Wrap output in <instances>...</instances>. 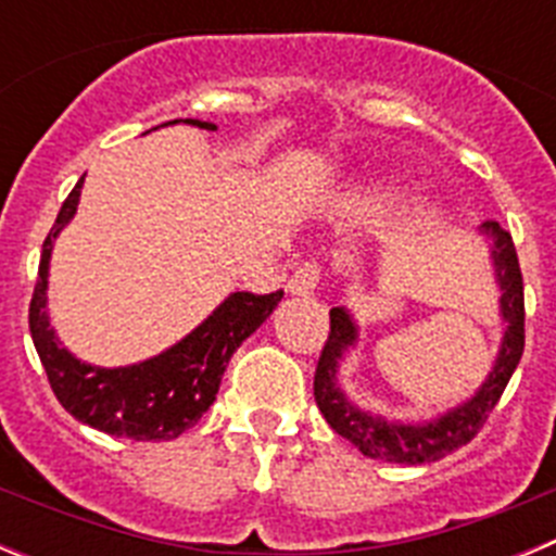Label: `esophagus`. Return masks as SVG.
Returning <instances> with one entry per match:
<instances>
[{
    "instance_id": "34e87169",
    "label": "esophagus",
    "mask_w": 556,
    "mask_h": 556,
    "mask_svg": "<svg viewBox=\"0 0 556 556\" xmlns=\"http://www.w3.org/2000/svg\"><path fill=\"white\" fill-rule=\"evenodd\" d=\"M323 281V267L317 262H303L301 267L294 269L292 275H289V283H287V292L292 294H314V289L320 287Z\"/></svg>"
}]
</instances>
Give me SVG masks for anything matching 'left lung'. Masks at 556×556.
<instances>
[{
    "label": "left lung",
    "instance_id": "obj_1",
    "mask_svg": "<svg viewBox=\"0 0 556 556\" xmlns=\"http://www.w3.org/2000/svg\"><path fill=\"white\" fill-rule=\"evenodd\" d=\"M481 230L493 239V264L495 278L501 287V317L507 323V331L501 339V351L495 358L493 372L479 387L470 401L456 409L445 412L429 424H392L384 417L358 409L345 397L342 387L337 384L339 358L356 342V323L345 308H331V331L323 345L320 362L314 370V401L320 406L323 417L328 420L339 437L356 445L370 459L397 462V465H424L448 456L451 451L468 445L481 426L488 424L490 412L495 409L498 397L507 390L509 378L523 356V275H520L518 253L509 230L498 223H484Z\"/></svg>",
    "mask_w": 556,
    "mask_h": 556
}]
</instances>
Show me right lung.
I'll return each instance as SVG.
<instances>
[{"label": "right lung", "mask_w": 556, "mask_h": 556, "mask_svg": "<svg viewBox=\"0 0 556 556\" xmlns=\"http://www.w3.org/2000/svg\"><path fill=\"white\" fill-rule=\"evenodd\" d=\"M175 122H166V125H175ZM186 125L217 130V125L200 119H186ZM80 189L83 178L68 191V198L58 211L55 225L43 239L38 281L29 301V333L36 342L38 358L61 406L80 424L113 437L141 440V443L175 440L198 424L203 412H208L233 351L267 320L273 308L281 303L283 292L281 289L269 294L233 292L208 320L180 339L178 345L139 365L113 367V370L86 365L61 345L47 314L52 242L63 225L75 217Z\"/></svg>", "instance_id": "right-lung-1"}]
</instances>
